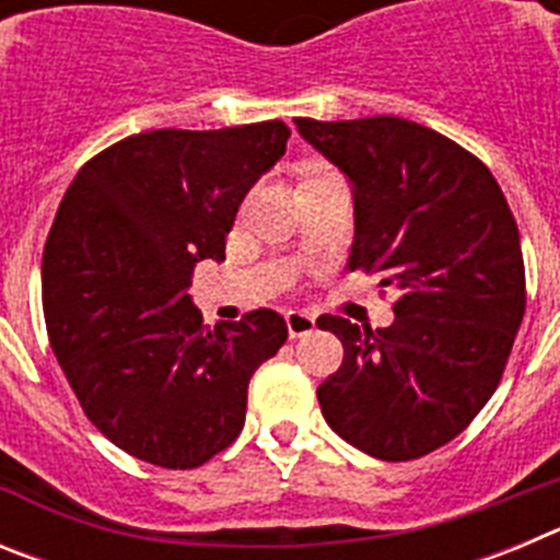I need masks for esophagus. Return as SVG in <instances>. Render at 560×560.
Here are the masks:
<instances>
[{"mask_svg":"<svg viewBox=\"0 0 560 560\" xmlns=\"http://www.w3.org/2000/svg\"><path fill=\"white\" fill-rule=\"evenodd\" d=\"M285 325H289L291 339H296V336H308L311 330L316 328V316L305 314V311H289V314H285Z\"/></svg>","mask_w":560,"mask_h":560,"instance_id":"esophagus-1","label":"esophagus"}]
</instances>
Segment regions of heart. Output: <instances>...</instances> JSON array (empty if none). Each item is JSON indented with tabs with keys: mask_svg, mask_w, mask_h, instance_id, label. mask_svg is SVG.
<instances>
[{
	"mask_svg": "<svg viewBox=\"0 0 560 560\" xmlns=\"http://www.w3.org/2000/svg\"><path fill=\"white\" fill-rule=\"evenodd\" d=\"M325 176H334V171H330V167H314V171L308 173V176H305V182H314V179H325Z\"/></svg>",
	"mask_w": 560,
	"mask_h": 560,
	"instance_id": "1",
	"label": "heart"
}]
</instances>
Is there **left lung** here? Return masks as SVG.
<instances>
[{"label":"left lung","instance_id":"1","mask_svg":"<svg viewBox=\"0 0 560 560\" xmlns=\"http://www.w3.org/2000/svg\"><path fill=\"white\" fill-rule=\"evenodd\" d=\"M294 122L353 185L348 269L400 289L389 328L316 319L345 348L316 398L350 446L418 459L477 418L508 368L527 308L516 219L485 162L420 122Z\"/></svg>","mask_w":560,"mask_h":560}]
</instances>
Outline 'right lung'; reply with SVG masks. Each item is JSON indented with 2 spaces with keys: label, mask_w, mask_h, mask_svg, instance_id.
Masks as SVG:
<instances>
[{
  "label": "right lung",
  "mask_w": 560,
  "mask_h": 560,
  "mask_svg": "<svg viewBox=\"0 0 560 560\" xmlns=\"http://www.w3.org/2000/svg\"><path fill=\"white\" fill-rule=\"evenodd\" d=\"M289 137L283 120L133 133L63 192L42 260L49 345L86 418L131 457L185 471L224 452L252 375L289 339L271 308L207 328L187 294Z\"/></svg>",
  "instance_id": "add662e5"
}]
</instances>
